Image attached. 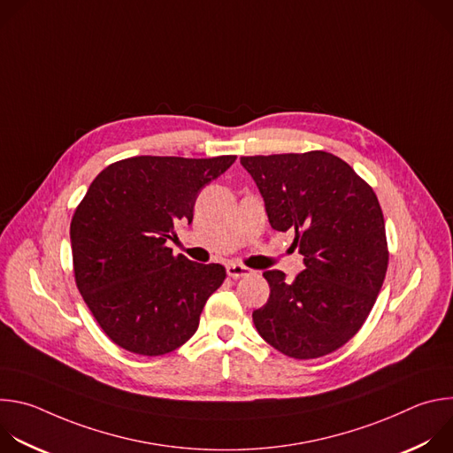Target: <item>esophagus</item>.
I'll return each instance as SVG.
<instances>
[{"label": "esophagus", "instance_id": "34e87169", "mask_svg": "<svg viewBox=\"0 0 453 453\" xmlns=\"http://www.w3.org/2000/svg\"><path fill=\"white\" fill-rule=\"evenodd\" d=\"M227 274H229L231 278L238 280V278L250 276L252 271H250L249 267H245V265H240V264H229V265H227Z\"/></svg>", "mask_w": 453, "mask_h": 453}]
</instances>
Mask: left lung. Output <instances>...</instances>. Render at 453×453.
Masks as SVG:
<instances>
[{"instance_id":"left-lung-1","label":"left lung","mask_w":453,"mask_h":453,"mask_svg":"<svg viewBox=\"0 0 453 453\" xmlns=\"http://www.w3.org/2000/svg\"><path fill=\"white\" fill-rule=\"evenodd\" d=\"M260 189L273 229L294 231L304 271L287 281L267 271L269 301L254 326L287 357L308 360L344 346L364 325L383 285L385 222L372 188L341 157L304 154L240 159Z\"/></svg>"}]
</instances>
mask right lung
<instances>
[{"mask_svg":"<svg viewBox=\"0 0 453 453\" xmlns=\"http://www.w3.org/2000/svg\"><path fill=\"white\" fill-rule=\"evenodd\" d=\"M234 159L136 156L109 165L91 182L70 227L75 281L119 348L159 357L197 332L226 269L173 256L166 240L177 224L193 220L201 189Z\"/></svg>","mask_w":453,"mask_h":453,"instance_id":"1","label":"right lung"}]
</instances>
